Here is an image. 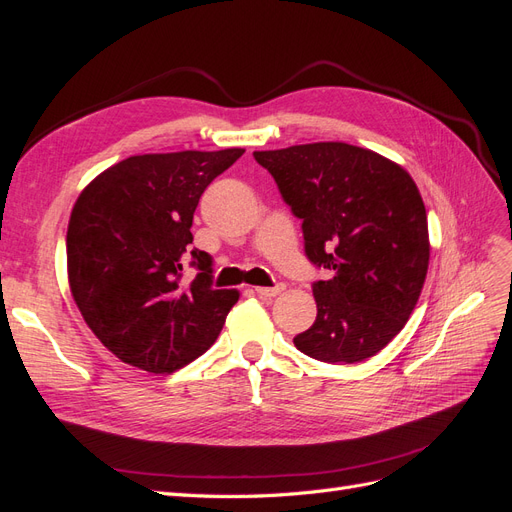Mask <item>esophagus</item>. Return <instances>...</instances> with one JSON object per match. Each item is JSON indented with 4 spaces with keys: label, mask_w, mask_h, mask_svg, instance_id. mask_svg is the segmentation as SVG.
<instances>
[{
    "label": "esophagus",
    "mask_w": 512,
    "mask_h": 512,
    "mask_svg": "<svg viewBox=\"0 0 512 512\" xmlns=\"http://www.w3.org/2000/svg\"><path fill=\"white\" fill-rule=\"evenodd\" d=\"M282 290H284V284H275V286H271V288L258 286V288H256V294H258V297H267V299H271V297H275V294H280Z\"/></svg>",
    "instance_id": "1"
}]
</instances>
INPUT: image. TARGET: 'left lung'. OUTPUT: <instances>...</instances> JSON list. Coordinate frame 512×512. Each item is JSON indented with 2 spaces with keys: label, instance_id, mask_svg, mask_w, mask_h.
Returning <instances> with one entry per match:
<instances>
[{
  "label": "left lung",
  "instance_id": "left-lung-1",
  "mask_svg": "<svg viewBox=\"0 0 512 512\" xmlns=\"http://www.w3.org/2000/svg\"><path fill=\"white\" fill-rule=\"evenodd\" d=\"M303 224L318 316L294 346L322 363H361L404 329L429 267L423 198L399 164L348 143L254 151Z\"/></svg>",
  "mask_w": 512,
  "mask_h": 512
}]
</instances>
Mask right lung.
<instances>
[{"mask_svg": "<svg viewBox=\"0 0 512 512\" xmlns=\"http://www.w3.org/2000/svg\"><path fill=\"white\" fill-rule=\"evenodd\" d=\"M243 149L147 153L81 192L68 224V277L87 327L123 363L170 374L218 339L237 290L213 288V258L190 243L207 185ZM197 269L182 282V262Z\"/></svg>", "mask_w": 512, "mask_h": 512, "instance_id": "obj_1", "label": "right lung"}]
</instances>
